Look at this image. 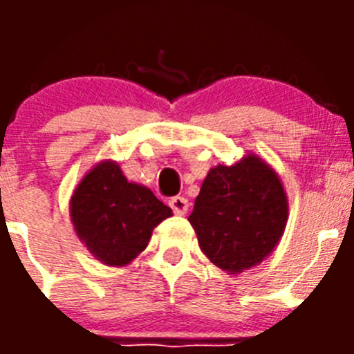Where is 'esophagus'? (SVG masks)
<instances>
[{
  "label": "esophagus",
  "instance_id": "1",
  "mask_svg": "<svg viewBox=\"0 0 354 354\" xmlns=\"http://www.w3.org/2000/svg\"><path fill=\"white\" fill-rule=\"evenodd\" d=\"M170 207L174 209L175 214L183 216L187 212L189 204H187V200L184 198V196H174V198H170Z\"/></svg>",
  "mask_w": 354,
  "mask_h": 354
}]
</instances>
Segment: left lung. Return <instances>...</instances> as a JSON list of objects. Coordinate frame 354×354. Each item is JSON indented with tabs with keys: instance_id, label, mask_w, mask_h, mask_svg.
Instances as JSON below:
<instances>
[{
	"instance_id": "obj_1",
	"label": "left lung",
	"mask_w": 354,
	"mask_h": 354,
	"mask_svg": "<svg viewBox=\"0 0 354 354\" xmlns=\"http://www.w3.org/2000/svg\"><path fill=\"white\" fill-rule=\"evenodd\" d=\"M289 200L274 168L246 154L234 165L211 168L189 223L200 250L228 274L261 264L282 239Z\"/></svg>"
}]
</instances>
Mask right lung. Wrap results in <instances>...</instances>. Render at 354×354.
I'll use <instances>...</instances> for the list:
<instances>
[{
    "label": "right lung",
    "instance_id": "1",
    "mask_svg": "<svg viewBox=\"0 0 354 354\" xmlns=\"http://www.w3.org/2000/svg\"><path fill=\"white\" fill-rule=\"evenodd\" d=\"M68 214L74 232L102 264L122 268L149 245L152 230L171 216V209L143 184L129 183L113 159L90 168L80 180Z\"/></svg>",
    "mask_w": 354,
    "mask_h": 354
}]
</instances>
